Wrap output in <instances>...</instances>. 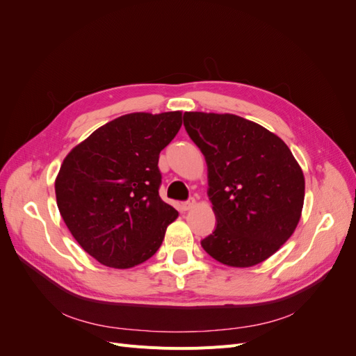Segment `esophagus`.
<instances>
[{"instance_id": "1", "label": "esophagus", "mask_w": 356, "mask_h": 356, "mask_svg": "<svg viewBox=\"0 0 356 356\" xmlns=\"http://www.w3.org/2000/svg\"><path fill=\"white\" fill-rule=\"evenodd\" d=\"M196 207V200L195 199H188L187 202H184L181 204V209L182 211H190L191 208H195Z\"/></svg>"}]
</instances>
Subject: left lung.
<instances>
[{
	"mask_svg": "<svg viewBox=\"0 0 356 356\" xmlns=\"http://www.w3.org/2000/svg\"><path fill=\"white\" fill-rule=\"evenodd\" d=\"M184 126L208 165L217 227L200 243L215 260L251 267L294 233L305 177L281 138L234 114L184 113Z\"/></svg>",
	"mask_w": 356,
	"mask_h": 356,
	"instance_id": "obj_1",
	"label": "left lung"
}]
</instances>
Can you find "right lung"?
<instances>
[{
    "label": "right lung",
    "mask_w": 356,
    "mask_h": 356,
    "mask_svg": "<svg viewBox=\"0 0 356 356\" xmlns=\"http://www.w3.org/2000/svg\"><path fill=\"white\" fill-rule=\"evenodd\" d=\"M181 111L132 113L101 126L63 160L58 208L74 239L101 264L131 268L153 257L178 212L159 196V154Z\"/></svg>",
    "instance_id": "right-lung-1"
}]
</instances>
